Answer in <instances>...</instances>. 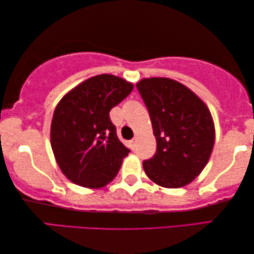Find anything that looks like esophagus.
<instances>
[{
    "label": "esophagus",
    "mask_w": 254,
    "mask_h": 254,
    "mask_svg": "<svg viewBox=\"0 0 254 254\" xmlns=\"http://www.w3.org/2000/svg\"><path fill=\"white\" fill-rule=\"evenodd\" d=\"M136 142H137V138H136V137H134V138L129 140V146H130V149H131V150H135V147H136Z\"/></svg>",
    "instance_id": "34e87169"
}]
</instances>
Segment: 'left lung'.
I'll list each match as a JSON object with an SVG mask.
<instances>
[{
	"mask_svg": "<svg viewBox=\"0 0 254 254\" xmlns=\"http://www.w3.org/2000/svg\"><path fill=\"white\" fill-rule=\"evenodd\" d=\"M145 103L157 139V152L144 160L151 181L167 189L185 186L209 161L214 126L206 105L184 85L169 78L136 84Z\"/></svg>",
	"mask_w": 254,
	"mask_h": 254,
	"instance_id": "8db88e82",
	"label": "left lung"
}]
</instances>
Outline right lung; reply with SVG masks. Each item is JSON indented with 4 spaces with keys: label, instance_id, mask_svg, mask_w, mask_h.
Listing matches in <instances>:
<instances>
[{
    "label": "right lung",
    "instance_id": "obj_1",
    "mask_svg": "<svg viewBox=\"0 0 254 254\" xmlns=\"http://www.w3.org/2000/svg\"><path fill=\"white\" fill-rule=\"evenodd\" d=\"M132 87L123 78L104 73L78 85L57 105L51 146L62 173L72 183L99 189L117 176L130 150L117 136L110 110Z\"/></svg>",
    "mask_w": 254,
    "mask_h": 254
}]
</instances>
